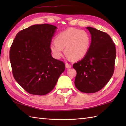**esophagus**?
Instances as JSON below:
<instances>
[{
	"mask_svg": "<svg viewBox=\"0 0 126 126\" xmlns=\"http://www.w3.org/2000/svg\"><path fill=\"white\" fill-rule=\"evenodd\" d=\"M71 67V65L70 64H69L68 63H65V68H67V69H69Z\"/></svg>",
	"mask_w": 126,
	"mask_h": 126,
	"instance_id": "34e87169",
	"label": "esophagus"
}]
</instances>
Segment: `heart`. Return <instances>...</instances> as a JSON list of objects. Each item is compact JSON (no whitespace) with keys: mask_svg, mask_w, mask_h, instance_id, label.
<instances>
[{"mask_svg":"<svg viewBox=\"0 0 126 126\" xmlns=\"http://www.w3.org/2000/svg\"><path fill=\"white\" fill-rule=\"evenodd\" d=\"M91 45L90 34L85 30L69 28L59 33L50 48L53 57L60 59L64 53L63 48L69 58L79 60L87 55Z\"/></svg>","mask_w":126,"mask_h":126,"instance_id":"heart-1","label":"heart"}]
</instances>
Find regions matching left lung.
Listing matches in <instances>:
<instances>
[{
  "label": "left lung",
  "instance_id": "8db88e82",
  "mask_svg": "<svg viewBox=\"0 0 126 126\" xmlns=\"http://www.w3.org/2000/svg\"><path fill=\"white\" fill-rule=\"evenodd\" d=\"M86 28L92 35V42L84 57L73 64L77 72L75 85L82 93H94L102 89L113 76L116 48L108 34Z\"/></svg>",
  "mask_w": 126,
  "mask_h": 126
}]
</instances>
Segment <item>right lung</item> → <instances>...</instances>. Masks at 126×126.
<instances>
[{"label": "right lung", "mask_w": 126, "mask_h": 126, "mask_svg": "<svg viewBox=\"0 0 126 126\" xmlns=\"http://www.w3.org/2000/svg\"><path fill=\"white\" fill-rule=\"evenodd\" d=\"M56 29L47 24L32 25L19 32L10 47L13 77L30 94L50 93L65 70V64L52 57L50 48Z\"/></svg>", "instance_id": "add662e5"}]
</instances>
